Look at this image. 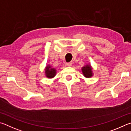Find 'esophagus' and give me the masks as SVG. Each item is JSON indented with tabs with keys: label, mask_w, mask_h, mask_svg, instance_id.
<instances>
[{
	"label": "esophagus",
	"mask_w": 131,
	"mask_h": 131,
	"mask_svg": "<svg viewBox=\"0 0 131 131\" xmlns=\"http://www.w3.org/2000/svg\"><path fill=\"white\" fill-rule=\"evenodd\" d=\"M66 66H68V67H71L72 66V62H69V63H66Z\"/></svg>",
	"instance_id": "34e87169"
}]
</instances>
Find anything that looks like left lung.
<instances>
[{"label": "left lung", "mask_w": 131, "mask_h": 131, "mask_svg": "<svg viewBox=\"0 0 131 131\" xmlns=\"http://www.w3.org/2000/svg\"><path fill=\"white\" fill-rule=\"evenodd\" d=\"M81 70L82 74L84 77L87 78H90L93 77V72L90 64H86L83 67H82Z\"/></svg>", "instance_id": "8db88e82"}]
</instances>
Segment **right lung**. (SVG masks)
<instances>
[{
  "mask_svg": "<svg viewBox=\"0 0 131 131\" xmlns=\"http://www.w3.org/2000/svg\"><path fill=\"white\" fill-rule=\"evenodd\" d=\"M45 74L48 78H53L56 75V70L52 68L50 65H48L45 68Z\"/></svg>",
  "mask_w": 131,
  "mask_h": 131,
  "instance_id": "right-lung-1",
  "label": "right lung"
}]
</instances>
